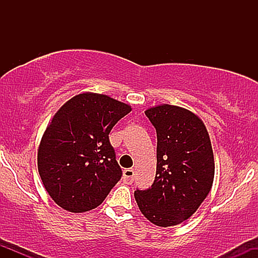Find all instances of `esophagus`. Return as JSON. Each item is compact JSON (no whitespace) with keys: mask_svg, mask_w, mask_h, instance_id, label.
<instances>
[{"mask_svg":"<svg viewBox=\"0 0 258 258\" xmlns=\"http://www.w3.org/2000/svg\"><path fill=\"white\" fill-rule=\"evenodd\" d=\"M122 179L126 184H131L133 179H135V170H133V168H126V170L123 171Z\"/></svg>","mask_w":258,"mask_h":258,"instance_id":"1","label":"esophagus"}]
</instances>
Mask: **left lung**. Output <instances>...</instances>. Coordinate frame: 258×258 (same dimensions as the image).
<instances>
[{
  "mask_svg": "<svg viewBox=\"0 0 258 258\" xmlns=\"http://www.w3.org/2000/svg\"><path fill=\"white\" fill-rule=\"evenodd\" d=\"M146 115L158 137L156 176L152 188L135 191V199L155 226H177L194 215L211 190V141L203 120L185 108L160 104Z\"/></svg>",
  "mask_w": 258,
  "mask_h": 258,
  "instance_id": "1",
  "label": "left lung"
}]
</instances>
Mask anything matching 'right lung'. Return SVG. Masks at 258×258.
I'll list each match as a JSON object with an SVG mask.
<instances>
[{"label": "right lung", "instance_id": "1", "mask_svg": "<svg viewBox=\"0 0 258 258\" xmlns=\"http://www.w3.org/2000/svg\"><path fill=\"white\" fill-rule=\"evenodd\" d=\"M131 105L84 92L55 112L41 138L37 167L44 189L69 212L96 209L121 178L109 133Z\"/></svg>", "mask_w": 258, "mask_h": 258}]
</instances>
